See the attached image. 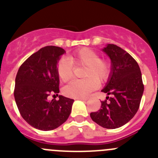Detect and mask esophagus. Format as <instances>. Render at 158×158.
Instances as JSON below:
<instances>
[{"mask_svg":"<svg viewBox=\"0 0 158 158\" xmlns=\"http://www.w3.org/2000/svg\"><path fill=\"white\" fill-rule=\"evenodd\" d=\"M78 99V100H81V101H87L88 100V98H77Z\"/></svg>","mask_w":158,"mask_h":158,"instance_id":"1","label":"esophagus"}]
</instances>
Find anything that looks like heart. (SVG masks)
Instances as JSON below:
<instances>
[{
  "instance_id": "1",
  "label": "heart",
  "mask_w": 158,
  "mask_h": 158,
  "mask_svg": "<svg viewBox=\"0 0 158 158\" xmlns=\"http://www.w3.org/2000/svg\"><path fill=\"white\" fill-rule=\"evenodd\" d=\"M73 64L85 66L83 80H74L64 88L67 97L73 98H86L98 86V81H107L111 74V65L108 61L102 60L93 49L84 47L69 56L68 59L61 58L57 64L56 71L61 81L67 82L73 76Z\"/></svg>"
}]
</instances>
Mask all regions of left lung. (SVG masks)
Masks as SVG:
<instances>
[{"label": "left lung", "mask_w": 158, "mask_h": 158, "mask_svg": "<svg viewBox=\"0 0 158 158\" xmlns=\"http://www.w3.org/2000/svg\"><path fill=\"white\" fill-rule=\"evenodd\" d=\"M102 50L111 60L110 77L102 91L112 97L101 102V109L90 116L103 128L116 129L131 120L139 109L144 90L142 74L136 61L116 45L107 44Z\"/></svg>", "instance_id": "1"}]
</instances>
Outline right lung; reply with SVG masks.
<instances>
[{"label":"right lung","instance_id":"add662e5","mask_svg":"<svg viewBox=\"0 0 158 158\" xmlns=\"http://www.w3.org/2000/svg\"><path fill=\"white\" fill-rule=\"evenodd\" d=\"M66 51L47 46L31 55L19 69L14 95L22 118L34 128L43 131L54 130L67 121L73 99L59 95L49 101L48 96L60 92L56 67ZM54 94V95H55Z\"/></svg>","mask_w":158,"mask_h":158}]
</instances>
